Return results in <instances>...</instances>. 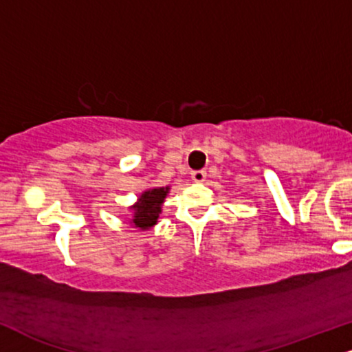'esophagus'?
<instances>
[{
	"label": "esophagus",
	"instance_id": "obj_1",
	"mask_svg": "<svg viewBox=\"0 0 352 352\" xmlns=\"http://www.w3.org/2000/svg\"><path fill=\"white\" fill-rule=\"evenodd\" d=\"M190 177H192L194 183H204V181H206V177H207V173L202 171V169H201V171H192Z\"/></svg>",
	"mask_w": 352,
	"mask_h": 352
}]
</instances>
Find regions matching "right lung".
I'll return each instance as SVG.
<instances>
[{
  "mask_svg": "<svg viewBox=\"0 0 352 352\" xmlns=\"http://www.w3.org/2000/svg\"><path fill=\"white\" fill-rule=\"evenodd\" d=\"M169 189L171 188L166 186V188H150L143 190L138 196L137 202L129 207V210L132 212L129 223L132 227L142 230V232L153 228L158 222L160 214H162V207L164 199L169 194Z\"/></svg>",
  "mask_w": 352,
  "mask_h": 352,
  "instance_id": "1",
  "label": "right lung"
}]
</instances>
